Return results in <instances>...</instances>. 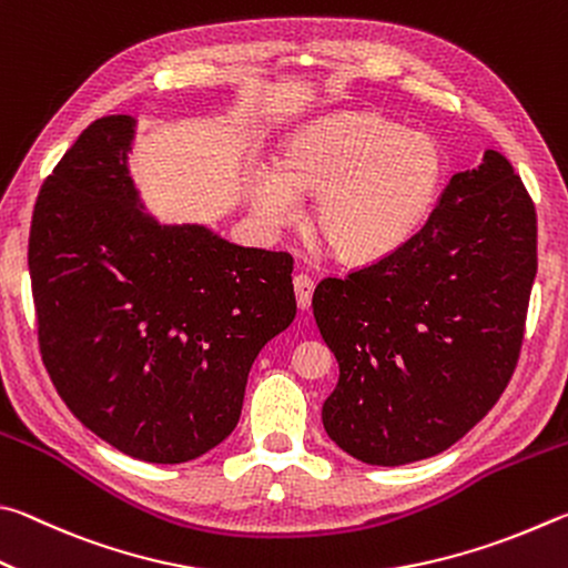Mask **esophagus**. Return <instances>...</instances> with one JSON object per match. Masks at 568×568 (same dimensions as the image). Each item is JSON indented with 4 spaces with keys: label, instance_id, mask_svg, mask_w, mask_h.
<instances>
[{
    "label": "esophagus",
    "instance_id": "esophagus-1",
    "mask_svg": "<svg viewBox=\"0 0 568 568\" xmlns=\"http://www.w3.org/2000/svg\"><path fill=\"white\" fill-rule=\"evenodd\" d=\"M294 294H296V304H300V310H310L312 294H314V278L310 274H296Z\"/></svg>",
    "mask_w": 568,
    "mask_h": 568
}]
</instances>
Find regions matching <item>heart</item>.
<instances>
[{
    "label": "heart",
    "instance_id": "heart-1",
    "mask_svg": "<svg viewBox=\"0 0 568 568\" xmlns=\"http://www.w3.org/2000/svg\"><path fill=\"white\" fill-rule=\"evenodd\" d=\"M444 152L432 134L374 112H342L304 126L284 166L254 179V206L272 226L302 219L316 196V232L354 264L389 256L419 232L444 182Z\"/></svg>",
    "mask_w": 568,
    "mask_h": 568
}]
</instances>
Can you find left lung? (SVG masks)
<instances>
[{"label":"left lung","instance_id":"8db88e82","mask_svg":"<svg viewBox=\"0 0 568 568\" xmlns=\"http://www.w3.org/2000/svg\"><path fill=\"white\" fill-rule=\"evenodd\" d=\"M536 276V206L489 149L452 176L399 252L326 276L314 320L339 362L324 402L332 442L399 466L456 444L499 402L519 364Z\"/></svg>","mask_w":568,"mask_h":568}]
</instances>
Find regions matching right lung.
I'll return each mask as SVG.
<instances>
[{
	"instance_id": "obj_1",
	"label": "right lung",
	"mask_w": 568,
	"mask_h": 568,
	"mask_svg": "<svg viewBox=\"0 0 568 568\" xmlns=\"http://www.w3.org/2000/svg\"><path fill=\"white\" fill-rule=\"evenodd\" d=\"M129 139V116L97 119L39 189V352L89 432L134 459L182 464L234 432L256 354L294 322V258L144 216Z\"/></svg>"
}]
</instances>
